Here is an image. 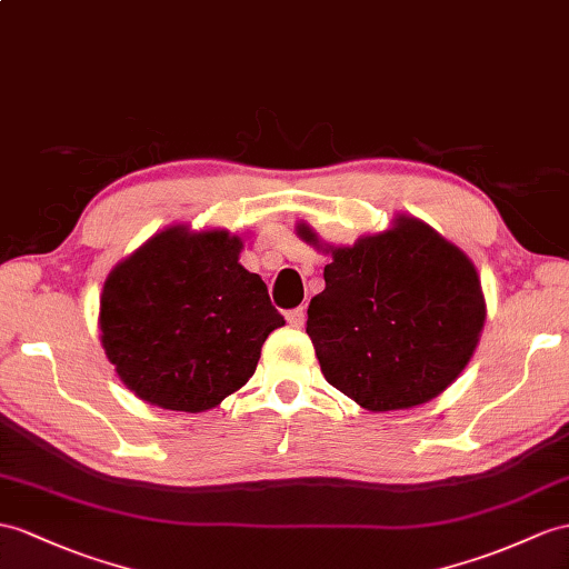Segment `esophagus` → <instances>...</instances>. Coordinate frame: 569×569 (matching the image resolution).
Listing matches in <instances>:
<instances>
[{"mask_svg":"<svg viewBox=\"0 0 569 569\" xmlns=\"http://www.w3.org/2000/svg\"><path fill=\"white\" fill-rule=\"evenodd\" d=\"M303 321H307V311H303L301 307H299V309H292V311H287V323L292 326V328H301Z\"/></svg>","mask_w":569,"mask_h":569,"instance_id":"34e87169","label":"esophagus"}]
</instances>
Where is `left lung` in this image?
Wrapping results in <instances>:
<instances>
[{"instance_id": "1", "label": "left lung", "mask_w": 569, "mask_h": 569, "mask_svg": "<svg viewBox=\"0 0 569 569\" xmlns=\"http://www.w3.org/2000/svg\"><path fill=\"white\" fill-rule=\"evenodd\" d=\"M297 233L330 253L307 321L330 386L386 412L422 406L456 381L485 323L480 277L459 246L406 214L352 246L323 248L309 224Z\"/></svg>"}]
</instances>
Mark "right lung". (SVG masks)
I'll list each match as a JSON object with an SVG mask.
<instances>
[{
    "instance_id": "add662e5",
    "label": "right lung",
    "mask_w": 569,
    "mask_h": 569,
    "mask_svg": "<svg viewBox=\"0 0 569 569\" xmlns=\"http://www.w3.org/2000/svg\"><path fill=\"white\" fill-rule=\"evenodd\" d=\"M243 241L224 229L169 227L110 270L101 342L120 381L151 406L204 412L253 377L262 342L284 326Z\"/></svg>"
}]
</instances>
